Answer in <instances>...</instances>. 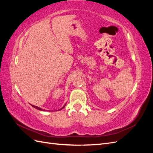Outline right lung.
I'll list each match as a JSON object with an SVG mask.
<instances>
[{"label":"right lung","instance_id":"obj_1","mask_svg":"<svg viewBox=\"0 0 153 153\" xmlns=\"http://www.w3.org/2000/svg\"><path fill=\"white\" fill-rule=\"evenodd\" d=\"M32 105V106H33V107H34V108H36V109H38V110H43V109H41V108H39V107H38V106H34V105ZM64 107H65V105H64V106H63V107H62V108H61V109H59V110H62V109H63V108H64Z\"/></svg>","mask_w":153,"mask_h":153}]
</instances>
